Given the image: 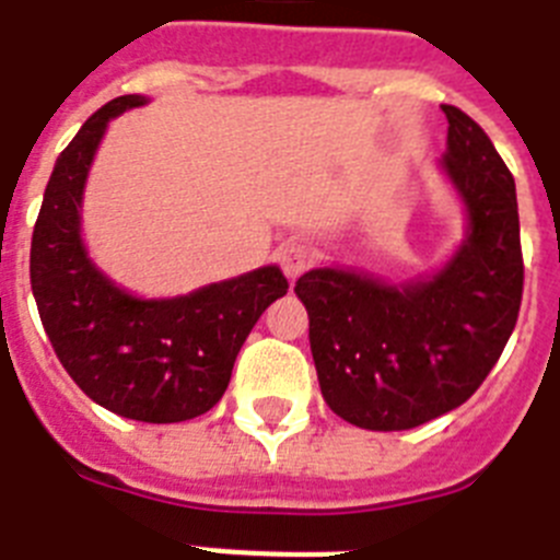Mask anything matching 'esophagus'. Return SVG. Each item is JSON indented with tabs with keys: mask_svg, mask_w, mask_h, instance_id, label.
<instances>
[{
	"mask_svg": "<svg viewBox=\"0 0 560 560\" xmlns=\"http://www.w3.org/2000/svg\"><path fill=\"white\" fill-rule=\"evenodd\" d=\"M276 258H279L281 270H284L290 281L299 279L311 267V249L304 247V244H284V247H279Z\"/></svg>",
	"mask_w": 560,
	"mask_h": 560,
	"instance_id": "34e87169",
	"label": "esophagus"
}]
</instances>
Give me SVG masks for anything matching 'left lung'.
Returning a JSON list of instances; mask_svg holds the SVG:
<instances>
[{
	"label": "left lung",
	"mask_w": 560,
	"mask_h": 560,
	"mask_svg": "<svg viewBox=\"0 0 560 560\" xmlns=\"http://www.w3.org/2000/svg\"><path fill=\"white\" fill-rule=\"evenodd\" d=\"M443 172L469 233L429 279L388 284L316 267L295 281L330 411L368 431H406L463 406L501 359L524 295L515 177L466 112L443 106Z\"/></svg>",
	"instance_id": "1"
}]
</instances>
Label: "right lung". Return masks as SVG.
<instances>
[{
    "mask_svg": "<svg viewBox=\"0 0 560 560\" xmlns=\"http://www.w3.org/2000/svg\"><path fill=\"white\" fill-rule=\"evenodd\" d=\"M143 103L140 94L106 103L57 158L31 238V290L83 394L126 420L180 422L224 397L241 345L288 279L258 267L177 299H138L94 267L80 238L85 177L108 120Z\"/></svg>",
    "mask_w": 560,
    "mask_h": 560,
    "instance_id": "add662e5",
    "label": "right lung"
}]
</instances>
